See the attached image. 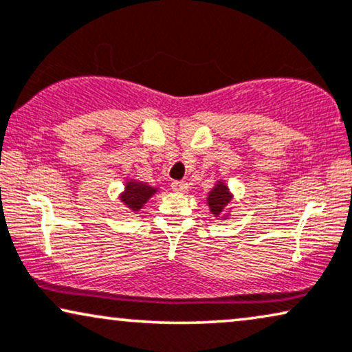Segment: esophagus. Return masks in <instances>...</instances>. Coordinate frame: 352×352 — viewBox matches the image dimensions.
Segmentation results:
<instances>
[{"mask_svg": "<svg viewBox=\"0 0 352 352\" xmlns=\"http://www.w3.org/2000/svg\"><path fill=\"white\" fill-rule=\"evenodd\" d=\"M172 190L177 193H185L188 190V184L186 182H172Z\"/></svg>", "mask_w": 352, "mask_h": 352, "instance_id": "1", "label": "esophagus"}]
</instances>
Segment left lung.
<instances>
[{"mask_svg":"<svg viewBox=\"0 0 352 352\" xmlns=\"http://www.w3.org/2000/svg\"><path fill=\"white\" fill-rule=\"evenodd\" d=\"M232 201V193L228 191V186L223 184V182H219L217 185L210 190V193L208 195V204L210 212H212L215 217H219L220 214L225 212L228 203Z\"/></svg>","mask_w":352,"mask_h":352,"instance_id":"8db88e82","label":"left lung"}]
</instances>
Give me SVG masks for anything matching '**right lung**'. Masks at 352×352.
<instances>
[{"label":"right lung","instance_id":"1","mask_svg":"<svg viewBox=\"0 0 352 352\" xmlns=\"http://www.w3.org/2000/svg\"><path fill=\"white\" fill-rule=\"evenodd\" d=\"M156 191L157 188H153V186L143 184V182L130 180L127 182V185H125V191L122 193L120 201L127 206L130 210H140Z\"/></svg>","mask_w":352,"mask_h":352}]
</instances>
